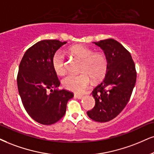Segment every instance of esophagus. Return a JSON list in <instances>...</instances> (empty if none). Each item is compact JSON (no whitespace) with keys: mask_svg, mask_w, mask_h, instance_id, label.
Returning <instances> with one entry per match:
<instances>
[{"mask_svg":"<svg viewBox=\"0 0 154 154\" xmlns=\"http://www.w3.org/2000/svg\"><path fill=\"white\" fill-rule=\"evenodd\" d=\"M74 97L78 98V99H81V98H83V95H80V94H74Z\"/></svg>","mask_w":154,"mask_h":154,"instance_id":"34e87169","label":"esophagus"}]
</instances>
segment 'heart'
<instances>
[{
    "label": "heart",
    "instance_id": "obj_1",
    "mask_svg": "<svg viewBox=\"0 0 154 154\" xmlns=\"http://www.w3.org/2000/svg\"><path fill=\"white\" fill-rule=\"evenodd\" d=\"M72 56L82 61L79 75H68L62 81L63 86L75 93H83L91 86L92 79L101 80L107 71L108 61L106 56L100 53H94L91 49L83 45L71 47ZM52 65L56 73L62 75L66 72V56L62 51L55 53Z\"/></svg>",
    "mask_w": 154,
    "mask_h": 154
}]
</instances>
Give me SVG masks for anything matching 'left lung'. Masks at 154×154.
Segmentation results:
<instances>
[{"label":"left lung","instance_id":"obj_1","mask_svg":"<svg viewBox=\"0 0 154 154\" xmlns=\"http://www.w3.org/2000/svg\"><path fill=\"white\" fill-rule=\"evenodd\" d=\"M94 43L103 51L108 67L103 81L93 91L95 106L87 114L95 121L107 122L116 117L128 103L136 84V67L130 53L116 40Z\"/></svg>","mask_w":154,"mask_h":154}]
</instances>
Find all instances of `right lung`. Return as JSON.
Returning <instances> with one entry per match:
<instances>
[{"mask_svg": "<svg viewBox=\"0 0 154 154\" xmlns=\"http://www.w3.org/2000/svg\"><path fill=\"white\" fill-rule=\"evenodd\" d=\"M66 43L38 41L26 51L19 65L17 85L23 105L34 121L43 125L59 121L65 115L68 101L73 97V93L57 89L60 81L52 65L55 53Z\"/></svg>", "mask_w": 154, "mask_h": 154, "instance_id": "add662e5", "label": "right lung"}]
</instances>
